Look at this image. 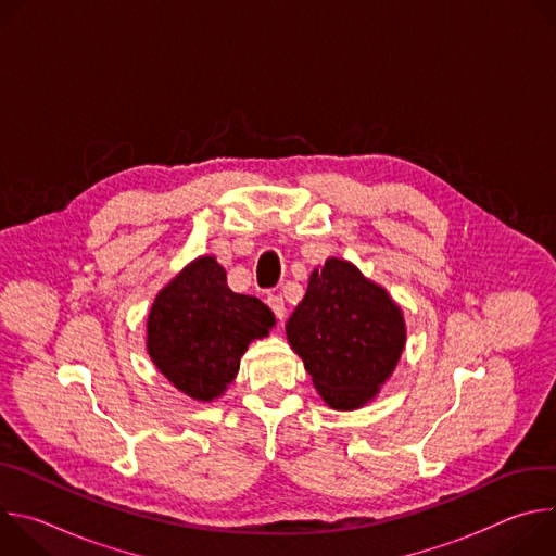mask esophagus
Masks as SVG:
<instances>
[{
  "label": "esophagus",
  "instance_id": "obj_1",
  "mask_svg": "<svg viewBox=\"0 0 556 556\" xmlns=\"http://www.w3.org/2000/svg\"><path fill=\"white\" fill-rule=\"evenodd\" d=\"M266 303L270 305V309L275 312V316H277V319H283V314H286V303H283L281 294H268Z\"/></svg>",
  "mask_w": 556,
  "mask_h": 556
}]
</instances>
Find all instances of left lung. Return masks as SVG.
I'll use <instances>...</instances> for the list:
<instances>
[{
	"label": "left lung",
	"instance_id": "obj_1",
	"mask_svg": "<svg viewBox=\"0 0 556 556\" xmlns=\"http://www.w3.org/2000/svg\"><path fill=\"white\" fill-rule=\"evenodd\" d=\"M286 337L326 405L352 412L374 401L399 365L407 328L384 288L354 264L330 257L309 275Z\"/></svg>",
	"mask_w": 556,
	"mask_h": 556
}]
</instances>
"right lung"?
I'll return each mask as SVG.
<instances>
[{"instance_id": "right-lung-1", "label": "right lung", "mask_w": 556, "mask_h": 556, "mask_svg": "<svg viewBox=\"0 0 556 556\" xmlns=\"http://www.w3.org/2000/svg\"><path fill=\"white\" fill-rule=\"evenodd\" d=\"M273 326L270 307L257 296L232 292L226 270L204 255L153 299L147 352L176 389L211 403L240 371L249 343L268 337Z\"/></svg>"}]
</instances>
